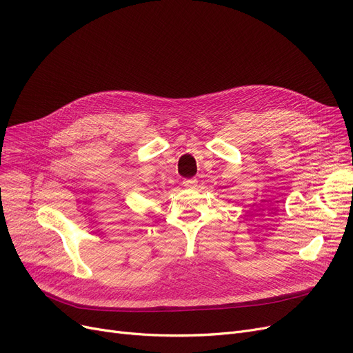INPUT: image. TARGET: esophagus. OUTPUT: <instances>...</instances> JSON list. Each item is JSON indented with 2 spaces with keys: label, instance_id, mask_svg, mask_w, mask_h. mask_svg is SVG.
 Wrapping results in <instances>:
<instances>
[{
  "label": "esophagus",
  "instance_id": "34e87169",
  "mask_svg": "<svg viewBox=\"0 0 353 353\" xmlns=\"http://www.w3.org/2000/svg\"><path fill=\"white\" fill-rule=\"evenodd\" d=\"M197 185V180L196 179H186L183 180V186L188 188V189H194Z\"/></svg>",
  "mask_w": 353,
  "mask_h": 353
}]
</instances>
